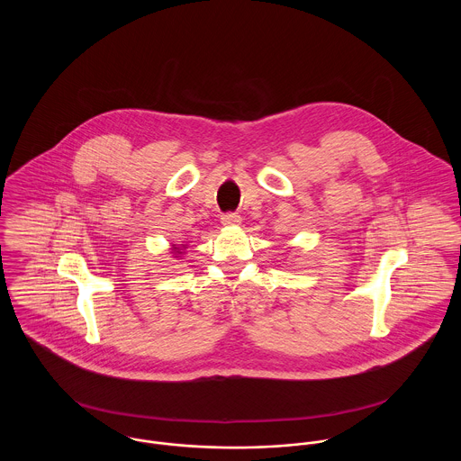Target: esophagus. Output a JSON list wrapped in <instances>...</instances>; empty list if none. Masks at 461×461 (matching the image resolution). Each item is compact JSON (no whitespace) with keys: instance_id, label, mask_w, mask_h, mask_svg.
Wrapping results in <instances>:
<instances>
[{"instance_id":"1","label":"esophagus","mask_w":461,"mask_h":461,"mask_svg":"<svg viewBox=\"0 0 461 461\" xmlns=\"http://www.w3.org/2000/svg\"><path fill=\"white\" fill-rule=\"evenodd\" d=\"M221 223L225 227H234V225H240L241 223V216L238 212H225L221 216Z\"/></svg>"}]
</instances>
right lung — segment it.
Here are the masks:
<instances>
[{"label":"right lung","mask_w":461,"mask_h":461,"mask_svg":"<svg viewBox=\"0 0 461 461\" xmlns=\"http://www.w3.org/2000/svg\"><path fill=\"white\" fill-rule=\"evenodd\" d=\"M183 249H185V247H183ZM172 250H174V254H181V249H179V247H174ZM176 258H177V256H176Z\"/></svg>","instance_id":"obj_1"}]
</instances>
